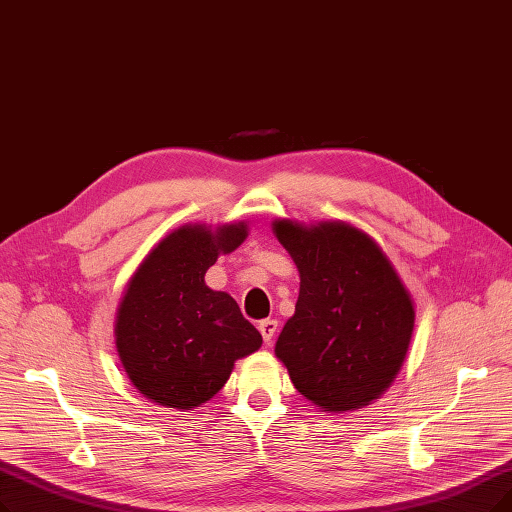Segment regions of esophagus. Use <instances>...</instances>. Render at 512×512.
Returning a JSON list of instances; mask_svg holds the SVG:
<instances>
[{"label": "esophagus", "mask_w": 512, "mask_h": 512, "mask_svg": "<svg viewBox=\"0 0 512 512\" xmlns=\"http://www.w3.org/2000/svg\"><path fill=\"white\" fill-rule=\"evenodd\" d=\"M276 330H278V322L276 320H261L259 322V332H261V337H263V341L265 343H272V339H274V335H276Z\"/></svg>", "instance_id": "34e87169"}]
</instances>
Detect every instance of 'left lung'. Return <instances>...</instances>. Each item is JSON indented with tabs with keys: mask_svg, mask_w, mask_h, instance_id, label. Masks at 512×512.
Instances as JSON below:
<instances>
[{
	"mask_svg": "<svg viewBox=\"0 0 512 512\" xmlns=\"http://www.w3.org/2000/svg\"><path fill=\"white\" fill-rule=\"evenodd\" d=\"M272 230L301 278L276 358L320 412L368 406L404 366L416 318L410 291L379 242L347 221L276 219Z\"/></svg>",
	"mask_w": 512,
	"mask_h": 512,
	"instance_id": "1",
	"label": "left lung"
}]
</instances>
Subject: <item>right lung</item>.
Returning <instances> with one entry per match:
<instances>
[{"label":"right lung","mask_w":512,"mask_h":512,"mask_svg":"<svg viewBox=\"0 0 512 512\" xmlns=\"http://www.w3.org/2000/svg\"><path fill=\"white\" fill-rule=\"evenodd\" d=\"M247 221L186 224L142 259L117 307L115 345L127 379L148 402L180 412L224 387L234 362L263 343L238 303L205 284L219 255L247 240Z\"/></svg>","instance_id":"right-lung-1"}]
</instances>
